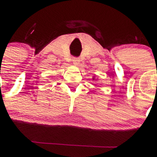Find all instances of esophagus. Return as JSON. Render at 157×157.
<instances>
[{
  "instance_id": "1",
  "label": "esophagus",
  "mask_w": 157,
  "mask_h": 157,
  "mask_svg": "<svg viewBox=\"0 0 157 157\" xmlns=\"http://www.w3.org/2000/svg\"><path fill=\"white\" fill-rule=\"evenodd\" d=\"M72 63L75 65H79V63H80V59H79L78 57H73L72 58Z\"/></svg>"
}]
</instances>
